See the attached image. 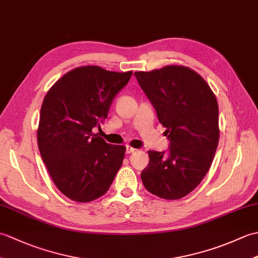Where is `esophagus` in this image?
Returning <instances> with one entry per match:
<instances>
[{
  "label": "esophagus",
  "instance_id": "esophagus-1",
  "mask_svg": "<svg viewBox=\"0 0 258 258\" xmlns=\"http://www.w3.org/2000/svg\"><path fill=\"white\" fill-rule=\"evenodd\" d=\"M134 152H136V150L134 149V147L130 146V145L126 146V153H127V154H131V153H134Z\"/></svg>",
  "mask_w": 258,
  "mask_h": 258
}]
</instances>
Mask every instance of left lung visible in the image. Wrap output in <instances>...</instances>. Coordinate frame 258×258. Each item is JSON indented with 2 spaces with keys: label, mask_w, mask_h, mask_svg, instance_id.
Wrapping results in <instances>:
<instances>
[{
  "label": "left lung",
  "mask_w": 258,
  "mask_h": 258,
  "mask_svg": "<svg viewBox=\"0 0 258 258\" xmlns=\"http://www.w3.org/2000/svg\"><path fill=\"white\" fill-rule=\"evenodd\" d=\"M134 75L169 140L167 155L149 151L142 182L163 200H179L199 186L215 155L220 140L215 94L199 73L183 65Z\"/></svg>",
  "instance_id": "left-lung-1"
}]
</instances>
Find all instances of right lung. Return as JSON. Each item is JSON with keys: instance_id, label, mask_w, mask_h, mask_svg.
Wrapping results in <instances>:
<instances>
[{"instance_id": "add662e5", "label": "right lung", "mask_w": 258, "mask_h": 258, "mask_svg": "<svg viewBox=\"0 0 258 258\" xmlns=\"http://www.w3.org/2000/svg\"><path fill=\"white\" fill-rule=\"evenodd\" d=\"M132 73L96 65L76 68L43 100L38 150L54 184L70 200L87 203L103 196L122 166L126 147L107 144L93 128L101 127Z\"/></svg>"}]
</instances>
